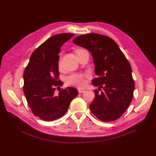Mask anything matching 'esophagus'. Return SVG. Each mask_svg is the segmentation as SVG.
I'll return each mask as SVG.
<instances>
[{
    "label": "esophagus",
    "instance_id": "1",
    "mask_svg": "<svg viewBox=\"0 0 156 156\" xmlns=\"http://www.w3.org/2000/svg\"><path fill=\"white\" fill-rule=\"evenodd\" d=\"M78 93H83L85 92V89H82V88H78Z\"/></svg>",
    "mask_w": 156,
    "mask_h": 156
}]
</instances>
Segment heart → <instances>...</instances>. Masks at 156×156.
I'll list each match as a JSON object with an SVG mask.
<instances>
[{
	"label": "heart",
	"mask_w": 156,
	"mask_h": 156,
	"mask_svg": "<svg viewBox=\"0 0 156 156\" xmlns=\"http://www.w3.org/2000/svg\"><path fill=\"white\" fill-rule=\"evenodd\" d=\"M82 49H77L76 53ZM62 64V53L60 54V56L58 60V67H61ZM87 76L83 74H73L71 75L67 76L66 79V82L67 84L76 87H83L86 83Z\"/></svg>",
	"instance_id": "1"
}]
</instances>
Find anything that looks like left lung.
Wrapping results in <instances>:
<instances>
[{"mask_svg":"<svg viewBox=\"0 0 156 156\" xmlns=\"http://www.w3.org/2000/svg\"><path fill=\"white\" fill-rule=\"evenodd\" d=\"M73 43L90 51L98 77L92 85L95 98L89 105L92 113L103 122L120 118L129 106L133 97L134 82L129 62L114 41L96 33L76 37Z\"/></svg>","mask_w":156,"mask_h":156,"instance_id":"obj_1","label":"left lung"}]
</instances>
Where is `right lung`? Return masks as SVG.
<instances>
[{
    "label": "right lung",
    "instance_id": "obj_1",
    "mask_svg": "<svg viewBox=\"0 0 156 156\" xmlns=\"http://www.w3.org/2000/svg\"><path fill=\"white\" fill-rule=\"evenodd\" d=\"M74 34L54 35L32 53L23 73V92L35 116L45 121L56 120L66 113L71 101L78 95L73 87L54 94L55 87L62 85L58 80V53L60 48Z\"/></svg>",
    "mask_w": 156,
    "mask_h": 156
}]
</instances>
